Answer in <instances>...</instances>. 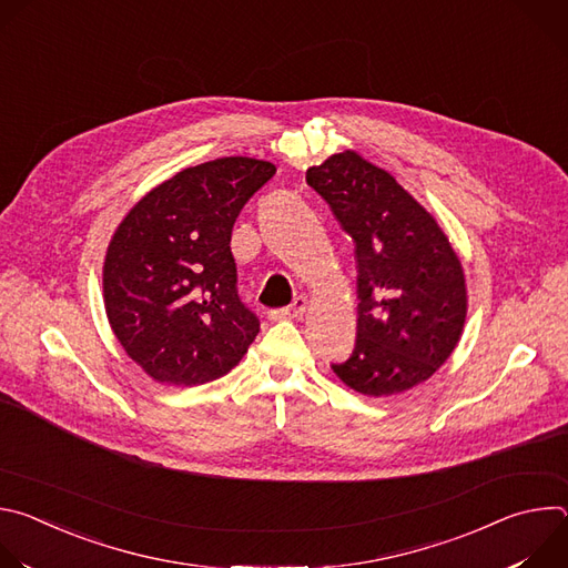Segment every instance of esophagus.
Returning <instances> with one entry per match:
<instances>
[{"mask_svg":"<svg viewBox=\"0 0 568 568\" xmlns=\"http://www.w3.org/2000/svg\"><path fill=\"white\" fill-rule=\"evenodd\" d=\"M305 310H307V298H305V296H296V298L292 301V305L281 307V310H272V312H270V318H272V321L298 318V316L305 314Z\"/></svg>","mask_w":568,"mask_h":568,"instance_id":"esophagus-1","label":"esophagus"}]
</instances>
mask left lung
Returning <instances> with one entry per match:
<instances>
[{
  "mask_svg": "<svg viewBox=\"0 0 568 568\" xmlns=\"http://www.w3.org/2000/svg\"><path fill=\"white\" fill-rule=\"evenodd\" d=\"M305 180L355 242L357 339L333 371L373 397L414 388L463 335L467 287L456 252L434 215L355 150L307 169Z\"/></svg>",
  "mask_w": 568,
  "mask_h": 568,
  "instance_id": "1",
  "label": "left lung"
}]
</instances>
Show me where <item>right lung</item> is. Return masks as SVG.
<instances>
[{
  "label": "right lung",
  "mask_w": 568,
  "mask_h": 568,
  "mask_svg": "<svg viewBox=\"0 0 568 568\" xmlns=\"http://www.w3.org/2000/svg\"><path fill=\"white\" fill-rule=\"evenodd\" d=\"M276 166L222 156L145 193L116 226L103 265L110 326L152 379L195 386L226 375L261 331L237 296L231 231Z\"/></svg>",
  "instance_id": "obj_1"
}]
</instances>
